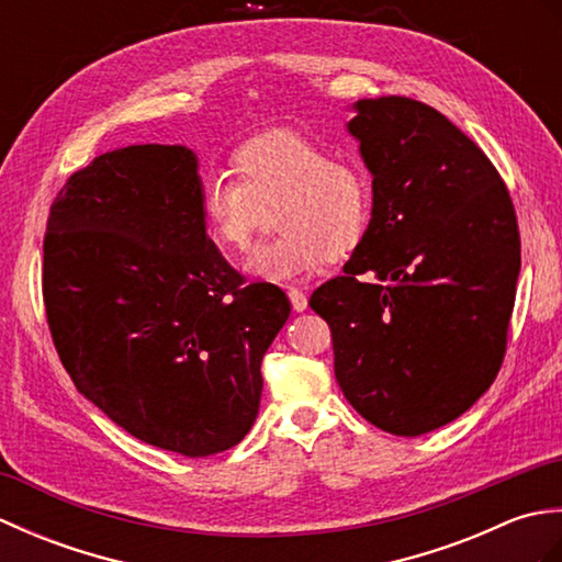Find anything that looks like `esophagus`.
<instances>
[{"instance_id": "34e87169", "label": "esophagus", "mask_w": 562, "mask_h": 562, "mask_svg": "<svg viewBox=\"0 0 562 562\" xmlns=\"http://www.w3.org/2000/svg\"><path fill=\"white\" fill-rule=\"evenodd\" d=\"M288 294H290V302L294 306V312H304V308H306V294L300 288H288Z\"/></svg>"}]
</instances>
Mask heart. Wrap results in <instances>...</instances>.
Returning <instances> with one entry per match:
<instances>
[{
  "label": "heart",
  "mask_w": 562,
  "mask_h": 562,
  "mask_svg": "<svg viewBox=\"0 0 562 562\" xmlns=\"http://www.w3.org/2000/svg\"><path fill=\"white\" fill-rule=\"evenodd\" d=\"M234 173H214L200 186L205 232L222 250H246L272 210L278 226L246 268L268 280H294L348 256L362 244L374 214V183L357 161L338 159L294 130H268L232 154Z\"/></svg>",
  "instance_id": "b5f03b06"
}]
</instances>
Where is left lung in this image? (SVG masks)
Masks as SVG:
<instances>
[{
  "label": "left lung",
  "instance_id": "8db88e82",
  "mask_svg": "<svg viewBox=\"0 0 562 562\" xmlns=\"http://www.w3.org/2000/svg\"><path fill=\"white\" fill-rule=\"evenodd\" d=\"M348 127L374 176V214L345 274L308 306L330 328L352 408L417 437L469 411L503 367L521 268L515 202L432 105L364 99Z\"/></svg>",
  "mask_w": 562,
  "mask_h": 562
}]
</instances>
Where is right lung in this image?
I'll return each instance as SVG.
<instances>
[{"mask_svg":"<svg viewBox=\"0 0 562 562\" xmlns=\"http://www.w3.org/2000/svg\"><path fill=\"white\" fill-rule=\"evenodd\" d=\"M195 154L133 145L67 178L43 238V304L75 386L125 432L188 459L246 437L260 362L290 316L200 217Z\"/></svg>","mask_w":562,"mask_h":562,"instance_id":"add662e5","label":"right lung"}]
</instances>
